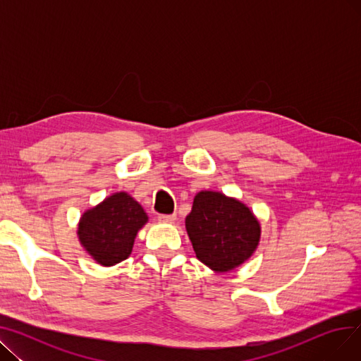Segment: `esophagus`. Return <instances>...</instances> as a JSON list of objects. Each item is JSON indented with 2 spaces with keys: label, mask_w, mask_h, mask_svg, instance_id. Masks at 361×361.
Segmentation results:
<instances>
[{
  "label": "esophagus",
  "mask_w": 361,
  "mask_h": 361,
  "mask_svg": "<svg viewBox=\"0 0 361 361\" xmlns=\"http://www.w3.org/2000/svg\"><path fill=\"white\" fill-rule=\"evenodd\" d=\"M177 219V216L173 214V215H159L158 216V221L159 222H164V224H171V222H174Z\"/></svg>",
  "instance_id": "1"
}]
</instances>
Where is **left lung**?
I'll use <instances>...</instances> for the list:
<instances>
[{
  "label": "left lung",
  "instance_id": "1",
  "mask_svg": "<svg viewBox=\"0 0 361 361\" xmlns=\"http://www.w3.org/2000/svg\"><path fill=\"white\" fill-rule=\"evenodd\" d=\"M185 230L196 257L215 272L240 267L255 253L260 240V224L249 207L211 190L195 196Z\"/></svg>",
  "mask_w": 361,
  "mask_h": 361
}]
</instances>
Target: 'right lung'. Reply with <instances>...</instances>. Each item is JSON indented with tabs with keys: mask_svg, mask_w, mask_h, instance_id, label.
<instances>
[{
	"mask_svg": "<svg viewBox=\"0 0 361 361\" xmlns=\"http://www.w3.org/2000/svg\"><path fill=\"white\" fill-rule=\"evenodd\" d=\"M147 219L140 203L128 193H114L82 215L79 241L97 263L114 267L130 256L135 238Z\"/></svg>",
	"mask_w": 361,
	"mask_h": 361,
	"instance_id": "right-lung-1",
	"label": "right lung"
}]
</instances>
